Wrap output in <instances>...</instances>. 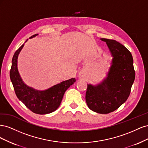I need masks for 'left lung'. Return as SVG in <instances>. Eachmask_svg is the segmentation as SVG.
I'll return each mask as SVG.
<instances>
[{
    "instance_id": "8db88e82",
    "label": "left lung",
    "mask_w": 148,
    "mask_h": 148,
    "mask_svg": "<svg viewBox=\"0 0 148 148\" xmlns=\"http://www.w3.org/2000/svg\"><path fill=\"white\" fill-rule=\"evenodd\" d=\"M110 52V66L107 76L96 85L88 84L86 102L91 110L99 114L112 112L127 101L135 78L131 52L115 40L101 38Z\"/></svg>"
}]
</instances>
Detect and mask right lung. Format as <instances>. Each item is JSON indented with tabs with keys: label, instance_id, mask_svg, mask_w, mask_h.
I'll return each instance as SVG.
<instances>
[{
	"label": "right lung",
	"instance_id": "add662e5",
	"mask_svg": "<svg viewBox=\"0 0 148 148\" xmlns=\"http://www.w3.org/2000/svg\"><path fill=\"white\" fill-rule=\"evenodd\" d=\"M38 35V34H34L29 39ZM27 41L28 39L25 42ZM23 46L24 44L13 55L10 71V79L16 95L18 99L33 112L41 115L51 113L60 106L65 92L76 82V79L72 78L65 80L42 91L37 90L28 86L21 78L17 66L18 57Z\"/></svg>",
	"mask_w": 148,
	"mask_h": 148
}]
</instances>
